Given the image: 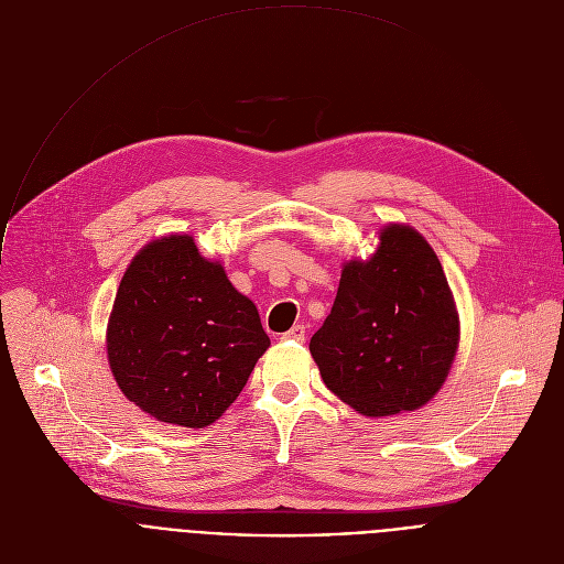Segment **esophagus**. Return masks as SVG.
I'll return each instance as SVG.
<instances>
[{"mask_svg": "<svg viewBox=\"0 0 564 564\" xmlns=\"http://www.w3.org/2000/svg\"><path fill=\"white\" fill-rule=\"evenodd\" d=\"M283 339H285V341L303 344V341H305V328H303V326H294L292 330H288V333L283 335Z\"/></svg>", "mask_w": 564, "mask_h": 564, "instance_id": "34e87169", "label": "esophagus"}]
</instances>
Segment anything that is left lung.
<instances>
[{
  "instance_id": "1",
  "label": "left lung",
  "mask_w": 564,
  "mask_h": 564,
  "mask_svg": "<svg viewBox=\"0 0 564 564\" xmlns=\"http://www.w3.org/2000/svg\"><path fill=\"white\" fill-rule=\"evenodd\" d=\"M370 261L344 265L337 299L312 339L321 379L368 417L415 411L442 388L459 321L424 236L388 225Z\"/></svg>"
}]
</instances>
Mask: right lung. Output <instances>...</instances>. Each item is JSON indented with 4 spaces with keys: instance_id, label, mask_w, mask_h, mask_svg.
Wrapping results in <instances>:
<instances>
[{
    "instance_id": "add662e5",
    "label": "right lung",
    "mask_w": 564,
    "mask_h": 564,
    "mask_svg": "<svg viewBox=\"0 0 564 564\" xmlns=\"http://www.w3.org/2000/svg\"><path fill=\"white\" fill-rule=\"evenodd\" d=\"M270 337L257 305L192 236L149 243L127 268L107 328L111 372L151 417L216 422L248 383Z\"/></svg>"
}]
</instances>
